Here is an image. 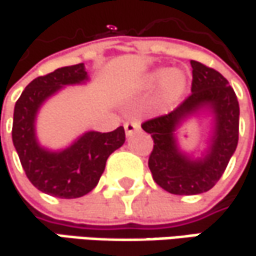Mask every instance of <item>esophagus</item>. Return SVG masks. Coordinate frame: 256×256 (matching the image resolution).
Instances as JSON below:
<instances>
[{
  "label": "esophagus",
  "instance_id": "esophagus-1",
  "mask_svg": "<svg viewBox=\"0 0 256 256\" xmlns=\"http://www.w3.org/2000/svg\"><path fill=\"white\" fill-rule=\"evenodd\" d=\"M140 128V124H139V122H136V120H128L124 123V130H126V136H133L134 134V132H138Z\"/></svg>",
  "mask_w": 256,
  "mask_h": 256
}]
</instances>
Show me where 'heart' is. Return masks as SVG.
I'll use <instances>...</instances> for the list:
<instances>
[{
  "instance_id": "heart-1",
  "label": "heart",
  "mask_w": 256,
  "mask_h": 256,
  "mask_svg": "<svg viewBox=\"0 0 256 256\" xmlns=\"http://www.w3.org/2000/svg\"><path fill=\"white\" fill-rule=\"evenodd\" d=\"M150 88L160 86V94L162 101L174 102L184 95L189 86V76L186 72L178 68H158L146 79Z\"/></svg>"
}]
</instances>
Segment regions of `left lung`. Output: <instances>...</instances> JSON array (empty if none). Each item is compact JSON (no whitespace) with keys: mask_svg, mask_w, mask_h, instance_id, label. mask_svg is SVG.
Here are the masks:
<instances>
[{"mask_svg":"<svg viewBox=\"0 0 256 256\" xmlns=\"http://www.w3.org/2000/svg\"><path fill=\"white\" fill-rule=\"evenodd\" d=\"M192 94L172 112L148 120L142 128L154 139L150 170L158 186L173 195L208 192L220 180L239 140V102L233 88L217 70L190 61ZM199 109L214 117L210 146L200 158L180 151L175 132L181 122Z\"/></svg>","mask_w":256,"mask_h":256,"instance_id":"left-lung-1","label":"left lung"}]
</instances>
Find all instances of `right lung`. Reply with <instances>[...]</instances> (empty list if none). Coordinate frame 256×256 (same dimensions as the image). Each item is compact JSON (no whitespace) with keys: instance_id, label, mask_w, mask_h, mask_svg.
<instances>
[{"instance_id":"obj_1","label":"right lung","mask_w":256,"mask_h":256,"mask_svg":"<svg viewBox=\"0 0 256 256\" xmlns=\"http://www.w3.org/2000/svg\"><path fill=\"white\" fill-rule=\"evenodd\" d=\"M86 80L83 62L61 67L30 82L14 106L12 144L22 167L36 189L51 196L72 199L89 194L104 173L106 158L126 140L120 126L108 133L86 132L62 151H50L38 144L35 120L40 105L64 86Z\"/></svg>"}]
</instances>
